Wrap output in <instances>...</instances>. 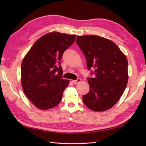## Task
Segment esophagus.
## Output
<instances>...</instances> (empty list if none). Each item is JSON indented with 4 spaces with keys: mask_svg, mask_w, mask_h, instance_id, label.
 Returning a JSON list of instances; mask_svg holds the SVG:
<instances>
[{
    "mask_svg": "<svg viewBox=\"0 0 146 146\" xmlns=\"http://www.w3.org/2000/svg\"><path fill=\"white\" fill-rule=\"evenodd\" d=\"M72 82H73L74 84H78V83L82 82V80L80 79V78H78V79H77L76 80H72Z\"/></svg>",
    "mask_w": 146,
    "mask_h": 146,
    "instance_id": "1",
    "label": "esophagus"
}]
</instances>
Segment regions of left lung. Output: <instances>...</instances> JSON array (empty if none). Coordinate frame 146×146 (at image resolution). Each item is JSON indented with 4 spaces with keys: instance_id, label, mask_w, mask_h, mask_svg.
Wrapping results in <instances>:
<instances>
[{
    "instance_id": "left-lung-1",
    "label": "left lung",
    "mask_w": 146,
    "mask_h": 146,
    "mask_svg": "<svg viewBox=\"0 0 146 146\" xmlns=\"http://www.w3.org/2000/svg\"><path fill=\"white\" fill-rule=\"evenodd\" d=\"M76 42L85 55L88 70L95 68V77L88 78L90 91L83 95V102L95 111L110 109L119 100L127 85L126 56L113 41L103 37L78 36Z\"/></svg>"
}]
</instances>
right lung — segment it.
<instances>
[{"label": "right lung", "mask_w": 146, "mask_h": 146, "mask_svg": "<svg viewBox=\"0 0 146 146\" xmlns=\"http://www.w3.org/2000/svg\"><path fill=\"white\" fill-rule=\"evenodd\" d=\"M76 35L46 34L34 43L21 64L24 93L35 107L46 110L60 104L70 80L61 78V60L75 42Z\"/></svg>", "instance_id": "right-lung-1"}]
</instances>
